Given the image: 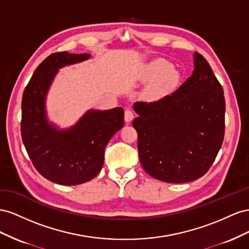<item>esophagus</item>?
<instances>
[{
    "label": "esophagus",
    "mask_w": 249,
    "mask_h": 249,
    "mask_svg": "<svg viewBox=\"0 0 249 249\" xmlns=\"http://www.w3.org/2000/svg\"><path fill=\"white\" fill-rule=\"evenodd\" d=\"M124 118H125V121H126L127 123L131 122L132 119H133V111H132L131 109H129V108H127V109L125 110Z\"/></svg>",
    "instance_id": "34e87169"
}]
</instances>
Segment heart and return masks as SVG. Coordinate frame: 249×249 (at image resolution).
Returning <instances> with one entry per match:
<instances>
[{
  "instance_id": "1",
  "label": "heart",
  "mask_w": 249,
  "mask_h": 249,
  "mask_svg": "<svg viewBox=\"0 0 249 249\" xmlns=\"http://www.w3.org/2000/svg\"><path fill=\"white\" fill-rule=\"evenodd\" d=\"M166 70H168V66L166 65L165 62H156L153 65V67L151 68V75L152 76H156V75H160L161 73H164ZM175 80V74L173 72H170V73H167L165 76H164V79H162L156 87L153 89L152 90V94L153 95H159L160 93V90L162 89V87L168 82H171Z\"/></svg>"
}]
</instances>
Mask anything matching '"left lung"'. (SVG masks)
Instances as JSON below:
<instances>
[{"label":"left lung","instance_id":"obj_1","mask_svg":"<svg viewBox=\"0 0 249 249\" xmlns=\"http://www.w3.org/2000/svg\"><path fill=\"white\" fill-rule=\"evenodd\" d=\"M193 74L171 95L137 101L132 121L140 161L145 171L165 182L200 178L223 143L225 99L209 62L194 54Z\"/></svg>","mask_w":249,"mask_h":249}]
</instances>
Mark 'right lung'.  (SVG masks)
Listing matches in <instances>:
<instances>
[{
  "mask_svg": "<svg viewBox=\"0 0 249 249\" xmlns=\"http://www.w3.org/2000/svg\"><path fill=\"white\" fill-rule=\"evenodd\" d=\"M89 54L53 53L35 70L22 99L20 133L38 173L63 186L93 179L101 171L104 149L124 125V110H89L74 127L58 131L46 119L45 99L57 69L88 59Z\"/></svg>",
  "mask_w": 249,
  "mask_h": 249,
  "instance_id": "right-lung-1",
  "label": "right lung"
}]
</instances>
